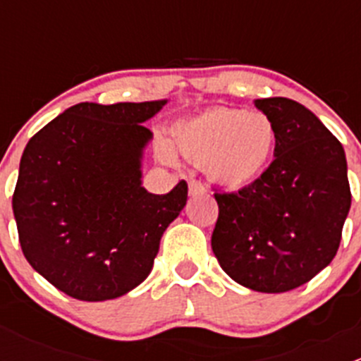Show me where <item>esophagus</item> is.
Masks as SVG:
<instances>
[{"label":"esophagus","instance_id":"esophagus-1","mask_svg":"<svg viewBox=\"0 0 361 361\" xmlns=\"http://www.w3.org/2000/svg\"><path fill=\"white\" fill-rule=\"evenodd\" d=\"M188 192H190V195H201V194H206L207 188L206 185L201 183V181L192 180L190 183H188Z\"/></svg>","mask_w":361,"mask_h":361}]
</instances>
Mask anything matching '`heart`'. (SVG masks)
<instances>
[{
    "instance_id": "1",
    "label": "heart",
    "mask_w": 361,
    "mask_h": 361,
    "mask_svg": "<svg viewBox=\"0 0 361 361\" xmlns=\"http://www.w3.org/2000/svg\"><path fill=\"white\" fill-rule=\"evenodd\" d=\"M169 144L194 164H204L214 183L248 187L260 178L276 148V126L264 111L216 106L180 120L169 130ZM160 141L157 154L174 164V154Z\"/></svg>"
}]
</instances>
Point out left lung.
I'll use <instances>...</instances> for the list:
<instances>
[{
	"instance_id": "left-lung-1",
	"label": "left lung",
	"mask_w": 361,
	"mask_h": 361,
	"mask_svg": "<svg viewBox=\"0 0 361 361\" xmlns=\"http://www.w3.org/2000/svg\"><path fill=\"white\" fill-rule=\"evenodd\" d=\"M276 126L274 160L258 180L214 194L211 248L239 285L283 293L336 257L351 207L345 154L322 120L286 97L255 99Z\"/></svg>"
}]
</instances>
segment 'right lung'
<instances>
[{"mask_svg": "<svg viewBox=\"0 0 361 361\" xmlns=\"http://www.w3.org/2000/svg\"><path fill=\"white\" fill-rule=\"evenodd\" d=\"M166 103L75 104L25 145L12 199L20 248L69 297L110 300L141 285L187 204L183 180L166 195L141 185L143 123Z\"/></svg>", "mask_w": 361, "mask_h": 361, "instance_id": "add662e5", "label": "right lung"}]
</instances>
